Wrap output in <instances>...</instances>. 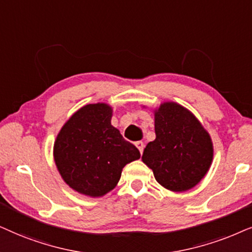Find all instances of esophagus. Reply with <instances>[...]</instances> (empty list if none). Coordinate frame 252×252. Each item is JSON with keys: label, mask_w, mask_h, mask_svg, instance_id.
Listing matches in <instances>:
<instances>
[{"label": "esophagus", "mask_w": 252, "mask_h": 252, "mask_svg": "<svg viewBox=\"0 0 252 252\" xmlns=\"http://www.w3.org/2000/svg\"><path fill=\"white\" fill-rule=\"evenodd\" d=\"M135 145L137 146V149L139 150L140 154H143V151H144V143H143V142H136Z\"/></svg>", "instance_id": "1"}]
</instances>
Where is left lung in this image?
I'll return each instance as SVG.
<instances>
[{"label":"left lung","instance_id":"left-lung-1","mask_svg":"<svg viewBox=\"0 0 252 252\" xmlns=\"http://www.w3.org/2000/svg\"><path fill=\"white\" fill-rule=\"evenodd\" d=\"M156 139L147 144L142 157L161 186L186 191L205 176L213 158L209 133L189 110L166 102L156 112Z\"/></svg>","mask_w":252,"mask_h":252}]
</instances>
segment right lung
Listing matches in <instances>:
<instances>
[{"instance_id": "right-lung-1", "label": "right lung", "mask_w": 252, "mask_h": 252, "mask_svg": "<svg viewBox=\"0 0 252 252\" xmlns=\"http://www.w3.org/2000/svg\"><path fill=\"white\" fill-rule=\"evenodd\" d=\"M106 103L84 106L70 117L54 145V159L63 180L78 192L100 197L115 188L122 168L140 158L110 124Z\"/></svg>"}]
</instances>
